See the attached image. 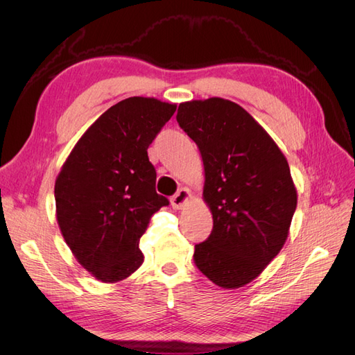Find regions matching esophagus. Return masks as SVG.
Returning <instances> with one entry per match:
<instances>
[{
	"label": "esophagus",
	"mask_w": 355,
	"mask_h": 355,
	"mask_svg": "<svg viewBox=\"0 0 355 355\" xmlns=\"http://www.w3.org/2000/svg\"><path fill=\"white\" fill-rule=\"evenodd\" d=\"M189 200H191L189 189L182 188L176 192L173 197H171V206H173V209H176V210H180V209H184L187 206V202Z\"/></svg>",
	"instance_id": "esophagus-1"
}]
</instances>
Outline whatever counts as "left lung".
I'll use <instances>...</instances> for the list:
<instances>
[{
	"label": "left lung",
	"mask_w": 355,
	"mask_h": 355,
	"mask_svg": "<svg viewBox=\"0 0 355 355\" xmlns=\"http://www.w3.org/2000/svg\"><path fill=\"white\" fill-rule=\"evenodd\" d=\"M176 120L200 149L202 198L213 216L194 261L210 282L239 288L280 253L297 204L288 163L263 127L222 98L179 105Z\"/></svg>",
	"instance_id": "left-lung-1"
}]
</instances>
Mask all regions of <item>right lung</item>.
<instances>
[{"instance_id": "1", "label": "right lung", "mask_w": 355, "mask_h": 355, "mask_svg": "<svg viewBox=\"0 0 355 355\" xmlns=\"http://www.w3.org/2000/svg\"><path fill=\"white\" fill-rule=\"evenodd\" d=\"M175 103L128 98L105 111L73 146L55 184L56 219L75 259L96 280L121 282L144 262L139 240L168 200L155 191L148 146Z\"/></svg>"}]
</instances>
